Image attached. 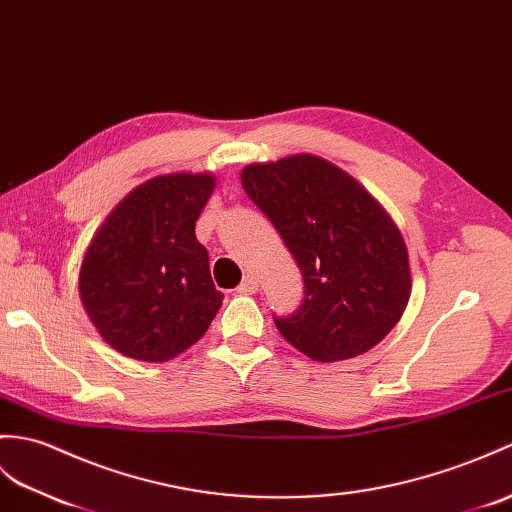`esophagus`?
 <instances>
[{
  "label": "esophagus",
  "mask_w": 512,
  "mask_h": 512,
  "mask_svg": "<svg viewBox=\"0 0 512 512\" xmlns=\"http://www.w3.org/2000/svg\"><path fill=\"white\" fill-rule=\"evenodd\" d=\"M257 290H259V281L253 275H246L242 279V283L237 285V292H240V294H255Z\"/></svg>",
  "instance_id": "esophagus-1"
}]
</instances>
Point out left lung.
<instances>
[{
	"label": "left lung",
	"instance_id": "8db88e82",
	"mask_svg": "<svg viewBox=\"0 0 512 512\" xmlns=\"http://www.w3.org/2000/svg\"><path fill=\"white\" fill-rule=\"evenodd\" d=\"M242 187L303 272V305L275 318L281 336L316 362L349 360L382 342L412 292L408 246L382 202L305 152L246 165Z\"/></svg>",
	"mask_w": 512,
	"mask_h": 512
}]
</instances>
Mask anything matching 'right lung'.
Listing matches in <instances>:
<instances>
[{"label": "right lung", "mask_w": 512, "mask_h": 512, "mask_svg": "<svg viewBox=\"0 0 512 512\" xmlns=\"http://www.w3.org/2000/svg\"><path fill=\"white\" fill-rule=\"evenodd\" d=\"M213 187L211 172L154 176L117 202L87 246L78 275L82 307L126 358L168 362L216 318L224 294L196 240Z\"/></svg>", "instance_id": "add662e5"}]
</instances>
